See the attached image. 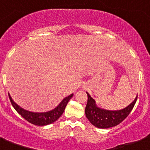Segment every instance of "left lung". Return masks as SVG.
Instances as JSON below:
<instances>
[{
    "label": "left lung",
    "instance_id": "left-lung-1",
    "mask_svg": "<svg viewBox=\"0 0 150 150\" xmlns=\"http://www.w3.org/2000/svg\"><path fill=\"white\" fill-rule=\"evenodd\" d=\"M86 93L88 97L85 109L86 118L93 126L102 129L110 128L122 122L130 113L137 100V96L132 103L120 110H106L97 107L95 100L90 96L88 93Z\"/></svg>",
    "mask_w": 150,
    "mask_h": 150
}]
</instances>
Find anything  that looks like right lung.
<instances>
[{
	"label": "right lung",
	"instance_id": "right-lung-1",
	"mask_svg": "<svg viewBox=\"0 0 150 150\" xmlns=\"http://www.w3.org/2000/svg\"><path fill=\"white\" fill-rule=\"evenodd\" d=\"M8 96H9L10 101H11L12 106H13V108L15 109V110L22 117L25 119L26 120L32 123V124L37 125V126H45V125L53 123L61 117V115L64 112L65 107L69 102V100L72 98L73 94L65 97L64 100H62V102L60 104L58 105L55 109H54L53 110L48 111V112H33L23 110V108L20 107L17 103L13 102V100H12L10 94H8Z\"/></svg>",
	"mask_w": 150,
	"mask_h": 150
}]
</instances>
